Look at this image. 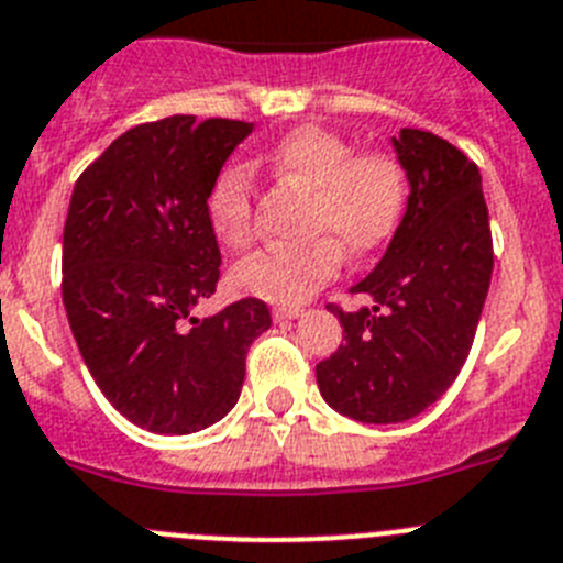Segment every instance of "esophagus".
<instances>
[{"instance_id":"esophagus-1","label":"esophagus","mask_w":563,"mask_h":563,"mask_svg":"<svg viewBox=\"0 0 563 563\" xmlns=\"http://www.w3.org/2000/svg\"><path fill=\"white\" fill-rule=\"evenodd\" d=\"M272 317H275L277 322H288L302 317V309H297V306H275V309H272Z\"/></svg>"}]
</instances>
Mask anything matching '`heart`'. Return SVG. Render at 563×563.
<instances>
[{
  "label": "heart",
  "instance_id": "obj_1",
  "mask_svg": "<svg viewBox=\"0 0 563 563\" xmlns=\"http://www.w3.org/2000/svg\"><path fill=\"white\" fill-rule=\"evenodd\" d=\"M268 173L311 192L309 234L302 246L254 252L234 268L241 291L280 306L309 300L340 268L342 252L365 257L397 232L408 203V173L388 153H354L325 126H300L277 141L261 161ZM254 184L246 166L232 164L214 180L209 221L227 246L252 241Z\"/></svg>",
  "mask_w": 563,
  "mask_h": 563
}]
</instances>
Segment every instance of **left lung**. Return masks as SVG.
I'll return each instance as SVG.
<instances>
[{"instance_id": "1", "label": "left lung", "mask_w": 563, "mask_h": 563, "mask_svg": "<svg viewBox=\"0 0 563 563\" xmlns=\"http://www.w3.org/2000/svg\"><path fill=\"white\" fill-rule=\"evenodd\" d=\"M408 173L397 232L354 295L374 306L342 311V345L317 365L322 399L356 422L419 417L462 371L493 275L482 175L456 146L424 130L390 139Z\"/></svg>"}]
</instances>
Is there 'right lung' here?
<instances>
[{
	"label": "right lung",
	"instance_id": "add662e5",
	"mask_svg": "<svg viewBox=\"0 0 563 563\" xmlns=\"http://www.w3.org/2000/svg\"><path fill=\"white\" fill-rule=\"evenodd\" d=\"M252 130L195 115L133 126L73 187L62 241L70 331L112 408L153 433L221 422L241 397L249 345L272 325L254 297L192 317L221 277L207 200Z\"/></svg>",
	"mask_w": 563,
	"mask_h": 563
}]
</instances>
